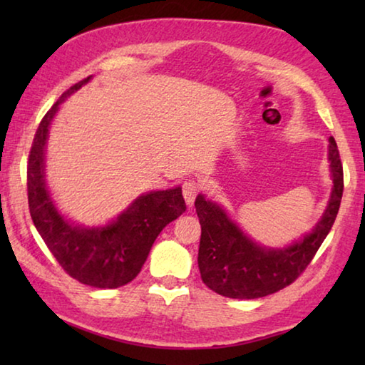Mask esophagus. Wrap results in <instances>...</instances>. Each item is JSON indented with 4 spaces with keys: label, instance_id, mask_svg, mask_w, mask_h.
Returning <instances> with one entry per match:
<instances>
[{
    "label": "esophagus",
    "instance_id": "1",
    "mask_svg": "<svg viewBox=\"0 0 365 365\" xmlns=\"http://www.w3.org/2000/svg\"><path fill=\"white\" fill-rule=\"evenodd\" d=\"M200 190H201V183L196 180H187L183 183L182 191H183V197H185V201H187L188 206H193V202L196 200L197 193H200Z\"/></svg>",
    "mask_w": 365,
    "mask_h": 365
}]
</instances>
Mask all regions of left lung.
Segmentation results:
<instances>
[{"label":"left lung","instance_id":"8db88e82","mask_svg":"<svg viewBox=\"0 0 365 365\" xmlns=\"http://www.w3.org/2000/svg\"><path fill=\"white\" fill-rule=\"evenodd\" d=\"M333 182L322 217L309 233L283 248H269L250 238L219 202L197 195L196 214L201 224L197 267L212 292L233 299H255L288 287L312 261L336 219L343 196V165L336 141L329 138Z\"/></svg>","mask_w":365,"mask_h":365}]
</instances>
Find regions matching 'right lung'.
I'll return each instance as SVG.
<instances>
[{
	"instance_id": "obj_1",
	"label": "right lung",
	"mask_w": 365,
	"mask_h": 365,
	"mask_svg": "<svg viewBox=\"0 0 365 365\" xmlns=\"http://www.w3.org/2000/svg\"><path fill=\"white\" fill-rule=\"evenodd\" d=\"M91 78L71 86L40 122L27 165L29 207L43 242L72 279L93 288H119L140 274L154 240L187 205L175 187L140 195L106 225H80L59 211L45 174L49 127L61 104Z\"/></svg>"
}]
</instances>
